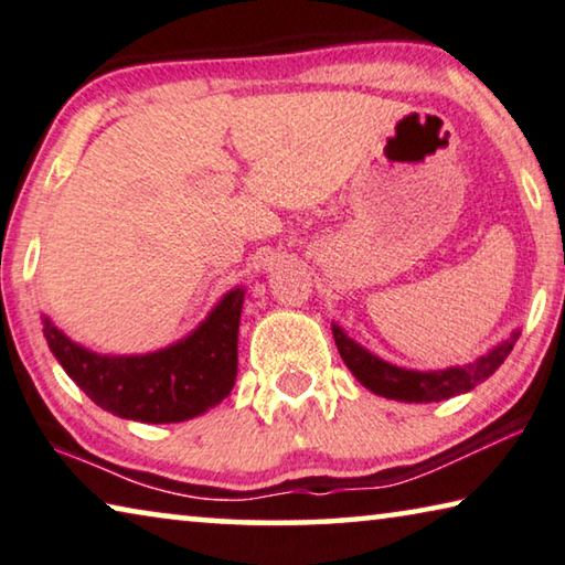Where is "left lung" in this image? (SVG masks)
I'll list each match as a JSON object with an SVG mask.
<instances>
[{
  "instance_id": "8db88e82",
  "label": "left lung",
  "mask_w": 565,
  "mask_h": 565,
  "mask_svg": "<svg viewBox=\"0 0 565 565\" xmlns=\"http://www.w3.org/2000/svg\"><path fill=\"white\" fill-rule=\"evenodd\" d=\"M520 331L508 338L505 343H500L498 349L484 353L482 359H477L470 366H455L445 371H406L392 366V363L376 359V355L361 349L359 343H353L341 328L333 326V338L338 345V353L345 366L351 369L355 379L363 386L371 388L373 394L396 398V402H441L455 394H465L482 384L484 379H490L494 371L500 369V363L508 359V353L513 351Z\"/></svg>"
}]
</instances>
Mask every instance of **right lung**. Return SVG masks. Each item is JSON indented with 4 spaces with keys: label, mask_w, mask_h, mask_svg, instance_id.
Here are the masks:
<instances>
[{
    "label": "right lung",
    "mask_w": 565,
    "mask_h": 565,
    "mask_svg": "<svg viewBox=\"0 0 565 565\" xmlns=\"http://www.w3.org/2000/svg\"><path fill=\"white\" fill-rule=\"evenodd\" d=\"M242 300L245 290L227 292L192 335L146 355L90 353L47 318L45 338L60 366L100 409L134 422H184L232 392Z\"/></svg>",
    "instance_id": "right-lung-1"
}]
</instances>
